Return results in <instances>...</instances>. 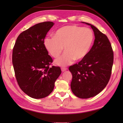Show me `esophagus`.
Listing matches in <instances>:
<instances>
[{
    "mask_svg": "<svg viewBox=\"0 0 123 123\" xmlns=\"http://www.w3.org/2000/svg\"><path fill=\"white\" fill-rule=\"evenodd\" d=\"M67 70V68H65V67H62L61 68V70H62V71H66V70Z\"/></svg>",
    "mask_w": 123,
    "mask_h": 123,
    "instance_id": "1",
    "label": "esophagus"
}]
</instances>
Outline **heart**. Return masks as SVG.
<instances>
[{"instance_id": "obj_1", "label": "heart", "mask_w": 123, "mask_h": 123, "mask_svg": "<svg viewBox=\"0 0 123 123\" xmlns=\"http://www.w3.org/2000/svg\"><path fill=\"white\" fill-rule=\"evenodd\" d=\"M94 39L92 31L89 28L76 25H68L57 30L54 36L45 37L44 44L53 57H58L63 50L62 55L55 60L57 65L65 66L74 60L79 61L87 55Z\"/></svg>"}]
</instances>
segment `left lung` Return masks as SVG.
Masks as SVG:
<instances>
[{"label":"left lung","instance_id":"left-lung-1","mask_svg":"<svg viewBox=\"0 0 123 123\" xmlns=\"http://www.w3.org/2000/svg\"><path fill=\"white\" fill-rule=\"evenodd\" d=\"M93 31L95 39L87 55L78 63L70 66L72 73L71 89L80 98L92 97L100 93L108 84L111 74L114 52L105 34L87 23Z\"/></svg>","mask_w":123,"mask_h":123}]
</instances>
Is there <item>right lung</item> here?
<instances>
[{
	"mask_svg": "<svg viewBox=\"0 0 123 123\" xmlns=\"http://www.w3.org/2000/svg\"><path fill=\"white\" fill-rule=\"evenodd\" d=\"M53 25V22H45L33 26L20 34L13 48L12 62L18 84L35 99L49 96L61 74L59 67H49L53 60L44 44Z\"/></svg>",
	"mask_w": 123,
	"mask_h": 123,
	"instance_id": "right-lung-1",
	"label": "right lung"
}]
</instances>
